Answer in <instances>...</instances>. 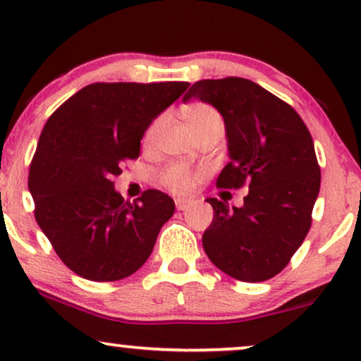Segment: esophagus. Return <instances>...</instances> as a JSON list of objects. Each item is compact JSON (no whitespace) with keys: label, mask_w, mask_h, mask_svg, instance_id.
<instances>
[{"label":"esophagus","mask_w":361,"mask_h":361,"mask_svg":"<svg viewBox=\"0 0 361 361\" xmlns=\"http://www.w3.org/2000/svg\"><path fill=\"white\" fill-rule=\"evenodd\" d=\"M190 205H192L190 200H182V199L176 200V209L177 210H187Z\"/></svg>","instance_id":"34e87169"}]
</instances>
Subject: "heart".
<instances>
[{"label":"heart","instance_id":"obj_1","mask_svg":"<svg viewBox=\"0 0 361 361\" xmlns=\"http://www.w3.org/2000/svg\"><path fill=\"white\" fill-rule=\"evenodd\" d=\"M167 118L157 116L154 121L151 123L149 128H147L145 133V146L146 147H154L157 142V137H159V133L162 131V128L166 125ZM185 120L187 125L190 126V130L194 131V135L197 136L199 133L210 130V128L215 126H221L224 128V120H221V115L215 110L214 106L207 105V103H195V105L189 106L185 110ZM162 184H164L167 189L174 192V194L179 195H185L189 194L194 187L195 177L192 174V171L189 167L184 164H171L169 167H166L162 171L161 176Z\"/></svg>","mask_w":361,"mask_h":361}]
</instances>
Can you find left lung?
<instances>
[{
	"label": "left lung",
	"mask_w": 361,
	"mask_h": 361,
	"mask_svg": "<svg viewBox=\"0 0 361 361\" xmlns=\"http://www.w3.org/2000/svg\"><path fill=\"white\" fill-rule=\"evenodd\" d=\"M199 98L224 116L230 162L216 187L248 185L243 205L207 199L214 220L202 245L216 268L245 283L281 273L312 224L320 169L312 136L295 110L240 77L199 80L184 102Z\"/></svg>",
	"instance_id": "obj_1"
}]
</instances>
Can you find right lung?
Masks as SVG:
<instances>
[{
  "label": "right lung",
  "mask_w": 361,
  "mask_h": 361,
  "mask_svg": "<svg viewBox=\"0 0 361 361\" xmlns=\"http://www.w3.org/2000/svg\"><path fill=\"white\" fill-rule=\"evenodd\" d=\"M187 82L92 83L49 118L29 167L34 216L67 268L90 281L136 273L154 248L174 200L147 189L125 202L113 177L140 157L147 128Z\"/></svg>",
  "instance_id": "right-lung-1"
}]
</instances>
